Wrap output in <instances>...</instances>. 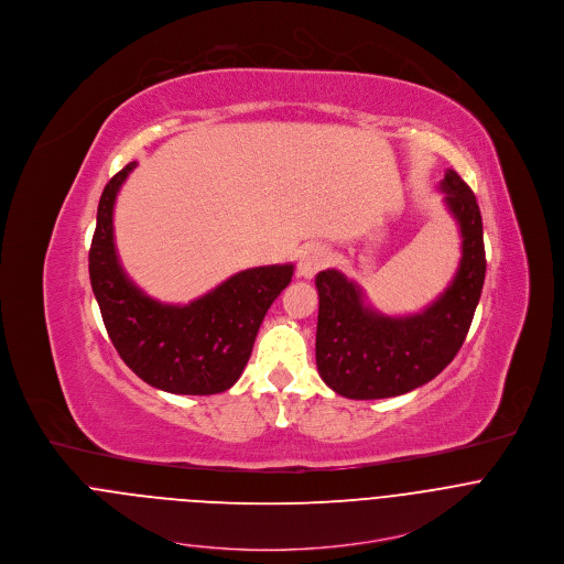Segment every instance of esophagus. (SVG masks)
Listing matches in <instances>:
<instances>
[{
	"instance_id": "esophagus-1",
	"label": "esophagus",
	"mask_w": 564,
	"mask_h": 564,
	"mask_svg": "<svg viewBox=\"0 0 564 564\" xmlns=\"http://www.w3.org/2000/svg\"><path fill=\"white\" fill-rule=\"evenodd\" d=\"M327 260H329V251L319 242H313V245L302 249L300 262H297V273L302 278L311 280V278H315L322 271L323 267L327 264Z\"/></svg>"
}]
</instances>
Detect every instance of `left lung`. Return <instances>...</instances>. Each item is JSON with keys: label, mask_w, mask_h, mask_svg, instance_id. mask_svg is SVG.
Wrapping results in <instances>:
<instances>
[{"label": "left lung", "mask_w": 564, "mask_h": 564, "mask_svg": "<svg viewBox=\"0 0 564 564\" xmlns=\"http://www.w3.org/2000/svg\"><path fill=\"white\" fill-rule=\"evenodd\" d=\"M441 191L460 228L463 258L452 284L425 311L382 315L340 271L317 273V369L334 393L349 400L403 395L434 380L463 347L482 295V215L474 191L454 169H447Z\"/></svg>", "instance_id": "left-lung-1"}]
</instances>
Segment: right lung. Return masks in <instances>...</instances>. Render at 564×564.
<instances>
[{
    "instance_id": "right-lung-1",
    "label": "right lung",
    "mask_w": 564,
    "mask_h": 564,
    "mask_svg": "<svg viewBox=\"0 0 564 564\" xmlns=\"http://www.w3.org/2000/svg\"><path fill=\"white\" fill-rule=\"evenodd\" d=\"M137 162L106 184L88 251V273L108 336L150 387L173 395L224 393L241 378L258 327L289 286L293 264L239 271L186 306L145 295L123 271L112 230L115 199Z\"/></svg>"
}]
</instances>
